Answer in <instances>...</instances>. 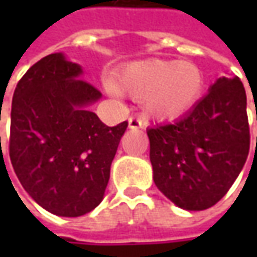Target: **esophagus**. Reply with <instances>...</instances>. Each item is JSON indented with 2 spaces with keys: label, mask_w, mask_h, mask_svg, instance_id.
<instances>
[{
  "label": "esophagus",
  "mask_w": 257,
  "mask_h": 257,
  "mask_svg": "<svg viewBox=\"0 0 257 257\" xmlns=\"http://www.w3.org/2000/svg\"><path fill=\"white\" fill-rule=\"evenodd\" d=\"M128 127L130 128H142L143 127V120L139 117H130L128 118Z\"/></svg>",
  "instance_id": "1"
}]
</instances>
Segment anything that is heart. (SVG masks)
Returning <instances> with one entry per match:
<instances>
[{
  "label": "heart",
  "mask_w": 257,
  "mask_h": 257,
  "mask_svg": "<svg viewBox=\"0 0 257 257\" xmlns=\"http://www.w3.org/2000/svg\"><path fill=\"white\" fill-rule=\"evenodd\" d=\"M117 93L144 98V108L154 118L173 120L187 113L204 87V74L193 63L149 58L120 68L111 80Z\"/></svg>",
  "instance_id": "1"
}]
</instances>
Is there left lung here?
<instances>
[{"label": "left lung", "mask_w": 257, "mask_h": 257, "mask_svg": "<svg viewBox=\"0 0 257 257\" xmlns=\"http://www.w3.org/2000/svg\"><path fill=\"white\" fill-rule=\"evenodd\" d=\"M157 189L184 210L214 206L246 163L250 133L242 81L219 78L173 124L147 130Z\"/></svg>", "instance_id": "left-lung-1"}]
</instances>
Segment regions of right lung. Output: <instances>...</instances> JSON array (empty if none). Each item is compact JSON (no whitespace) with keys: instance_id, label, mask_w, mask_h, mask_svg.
Segmentation results:
<instances>
[{"instance_id":"obj_1","label":"right lung","mask_w":257,"mask_h":257,"mask_svg":"<svg viewBox=\"0 0 257 257\" xmlns=\"http://www.w3.org/2000/svg\"><path fill=\"white\" fill-rule=\"evenodd\" d=\"M81 67L55 53L15 87L10 159L25 192L47 212L78 217L103 200L127 121L108 127L87 107L101 93ZM1 140V137H0Z\"/></svg>"}]
</instances>
